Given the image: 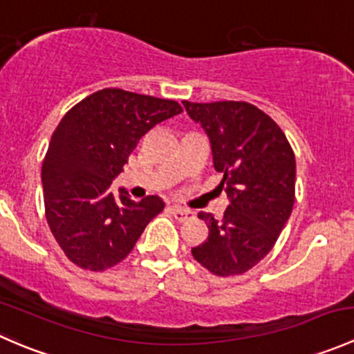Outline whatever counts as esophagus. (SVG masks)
<instances>
[{
  "mask_svg": "<svg viewBox=\"0 0 354 354\" xmlns=\"http://www.w3.org/2000/svg\"><path fill=\"white\" fill-rule=\"evenodd\" d=\"M171 214H173L174 219L180 221V223L194 217V212H192L190 209H183V207H171Z\"/></svg>",
  "mask_w": 354,
  "mask_h": 354,
  "instance_id": "esophagus-1",
  "label": "esophagus"
}]
</instances>
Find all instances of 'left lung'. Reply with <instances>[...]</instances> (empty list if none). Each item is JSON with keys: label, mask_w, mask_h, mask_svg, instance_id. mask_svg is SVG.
<instances>
[{"label": "left lung", "mask_w": 354, "mask_h": 354, "mask_svg": "<svg viewBox=\"0 0 354 354\" xmlns=\"http://www.w3.org/2000/svg\"><path fill=\"white\" fill-rule=\"evenodd\" d=\"M183 106L209 137L214 167L223 174L219 187L230 198L221 221L198 214L209 236L192 255L216 276H238L274 248L291 216L295 154L276 121L253 104L183 101Z\"/></svg>", "instance_id": "8db88e82"}]
</instances>
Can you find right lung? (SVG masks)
<instances>
[{"label": "right lung", "mask_w": 354, "mask_h": 354, "mask_svg": "<svg viewBox=\"0 0 354 354\" xmlns=\"http://www.w3.org/2000/svg\"><path fill=\"white\" fill-rule=\"evenodd\" d=\"M171 99L102 88L73 106L53 133L42 162L46 219L65 255L82 269L106 270L133 250L162 198L140 202L111 190L138 140L180 114Z\"/></svg>", "instance_id": "1"}]
</instances>
